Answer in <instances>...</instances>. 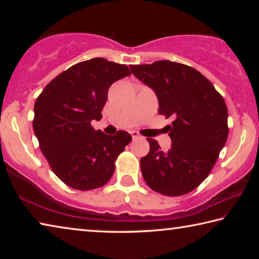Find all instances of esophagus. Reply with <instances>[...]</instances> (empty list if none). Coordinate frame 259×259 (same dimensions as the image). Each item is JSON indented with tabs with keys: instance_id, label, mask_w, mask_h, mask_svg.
Listing matches in <instances>:
<instances>
[{
	"instance_id": "esophagus-1",
	"label": "esophagus",
	"mask_w": 259,
	"mask_h": 259,
	"mask_svg": "<svg viewBox=\"0 0 259 259\" xmlns=\"http://www.w3.org/2000/svg\"><path fill=\"white\" fill-rule=\"evenodd\" d=\"M130 134H131V137H133L134 140H136V139H143L142 136H140V135L137 133V131H131Z\"/></svg>"
}]
</instances>
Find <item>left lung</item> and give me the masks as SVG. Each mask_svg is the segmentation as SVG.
<instances>
[{"label": "left lung", "instance_id": "left-lung-1", "mask_svg": "<svg viewBox=\"0 0 259 259\" xmlns=\"http://www.w3.org/2000/svg\"><path fill=\"white\" fill-rule=\"evenodd\" d=\"M129 67L155 93L159 114L174 117L168 125V152L147 138L150 152L140 159L143 177L153 191L163 195L186 194L208 177L226 143L229 115L224 99L208 78L186 65L159 60Z\"/></svg>", "mask_w": 259, "mask_h": 259}]
</instances>
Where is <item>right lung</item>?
<instances>
[{"label": "right lung", "mask_w": 259, "mask_h": 259, "mask_svg": "<svg viewBox=\"0 0 259 259\" xmlns=\"http://www.w3.org/2000/svg\"><path fill=\"white\" fill-rule=\"evenodd\" d=\"M130 74L125 65L104 58L82 61L54 78L35 102L33 129L41 151L69 187L94 190L113 176L131 136L122 130L108 136L91 121L102 119L109 87Z\"/></svg>", "instance_id": "1"}]
</instances>
